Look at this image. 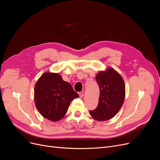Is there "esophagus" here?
Returning <instances> with one entry per match:
<instances>
[{
    "mask_svg": "<svg viewBox=\"0 0 160 160\" xmlns=\"http://www.w3.org/2000/svg\"><path fill=\"white\" fill-rule=\"evenodd\" d=\"M79 95L80 97V98H82L83 97L84 94H83V92H79Z\"/></svg>",
    "mask_w": 160,
    "mask_h": 160,
    "instance_id": "obj_1",
    "label": "esophagus"
}]
</instances>
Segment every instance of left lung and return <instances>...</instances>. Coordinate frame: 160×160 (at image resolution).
I'll return each mask as SVG.
<instances>
[{
	"label": "left lung",
	"instance_id": "left-lung-1",
	"mask_svg": "<svg viewBox=\"0 0 160 160\" xmlns=\"http://www.w3.org/2000/svg\"><path fill=\"white\" fill-rule=\"evenodd\" d=\"M95 79L100 91L99 103L89 113L96 120L107 121L113 118L122 108L125 95V83L122 77L111 67L98 72Z\"/></svg>",
	"mask_w": 160,
	"mask_h": 160
}]
</instances>
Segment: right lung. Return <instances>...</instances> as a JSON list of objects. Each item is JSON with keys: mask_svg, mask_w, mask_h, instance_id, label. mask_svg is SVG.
<instances>
[{"mask_svg": "<svg viewBox=\"0 0 160 160\" xmlns=\"http://www.w3.org/2000/svg\"><path fill=\"white\" fill-rule=\"evenodd\" d=\"M35 103L45 118L57 122L64 117L71 101L79 98L68 82L62 80L59 73L46 72L35 87Z\"/></svg>", "mask_w": 160, "mask_h": 160, "instance_id": "obj_1", "label": "right lung"}]
</instances>
